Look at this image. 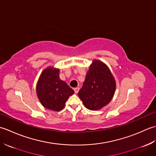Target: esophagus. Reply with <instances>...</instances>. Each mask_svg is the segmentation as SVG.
Listing matches in <instances>:
<instances>
[{
    "mask_svg": "<svg viewBox=\"0 0 156 156\" xmlns=\"http://www.w3.org/2000/svg\"><path fill=\"white\" fill-rule=\"evenodd\" d=\"M74 90L75 93H76V94H77L78 92H79V90H80V88H78V87H76V88H75L74 89Z\"/></svg>",
    "mask_w": 156,
    "mask_h": 156,
    "instance_id": "obj_1",
    "label": "esophagus"
}]
</instances>
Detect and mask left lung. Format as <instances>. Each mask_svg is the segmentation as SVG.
Segmentation results:
<instances>
[{
  "label": "left lung",
  "mask_w": 156,
  "mask_h": 156,
  "mask_svg": "<svg viewBox=\"0 0 156 156\" xmlns=\"http://www.w3.org/2000/svg\"><path fill=\"white\" fill-rule=\"evenodd\" d=\"M115 80L108 66L94 59L89 67L78 97L89 110L97 111L108 105L113 97Z\"/></svg>",
  "instance_id": "1"
}]
</instances>
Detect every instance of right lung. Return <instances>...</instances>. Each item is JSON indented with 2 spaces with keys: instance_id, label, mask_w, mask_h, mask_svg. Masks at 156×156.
Masks as SVG:
<instances>
[{
  "instance_id": "add662e5",
  "label": "right lung",
  "mask_w": 156,
  "mask_h": 156,
  "mask_svg": "<svg viewBox=\"0 0 156 156\" xmlns=\"http://www.w3.org/2000/svg\"><path fill=\"white\" fill-rule=\"evenodd\" d=\"M59 69L48 67L42 72L36 87V92L41 105L46 108L59 111L74 91L59 78Z\"/></svg>"
}]
</instances>
